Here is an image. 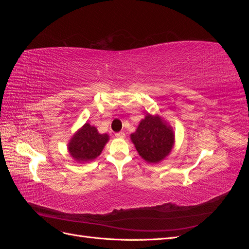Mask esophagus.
Listing matches in <instances>:
<instances>
[{
    "label": "esophagus",
    "mask_w": 249,
    "mask_h": 249,
    "mask_svg": "<svg viewBox=\"0 0 249 249\" xmlns=\"http://www.w3.org/2000/svg\"><path fill=\"white\" fill-rule=\"evenodd\" d=\"M115 136L117 138H124L125 136V134H124V132H118V133L115 134Z\"/></svg>",
    "instance_id": "esophagus-1"
}]
</instances>
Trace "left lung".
Wrapping results in <instances>:
<instances>
[{"mask_svg": "<svg viewBox=\"0 0 249 249\" xmlns=\"http://www.w3.org/2000/svg\"><path fill=\"white\" fill-rule=\"evenodd\" d=\"M131 139L143 159L157 163L171 152L175 135L159 116L147 114L141 120L136 132L131 135Z\"/></svg>", "mask_w": 249, "mask_h": 249, "instance_id": "8db88e82", "label": "left lung"}]
</instances>
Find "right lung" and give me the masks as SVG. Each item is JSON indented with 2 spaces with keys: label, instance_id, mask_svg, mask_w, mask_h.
Instances as JSON below:
<instances>
[{
  "label": "right lung",
  "instance_id": "right-lung-1",
  "mask_svg": "<svg viewBox=\"0 0 249 249\" xmlns=\"http://www.w3.org/2000/svg\"><path fill=\"white\" fill-rule=\"evenodd\" d=\"M108 139L107 134H100L96 127L85 124L71 138L69 144L70 154L76 161H91L100 156Z\"/></svg>",
  "mask_w": 249,
  "mask_h": 249
}]
</instances>
